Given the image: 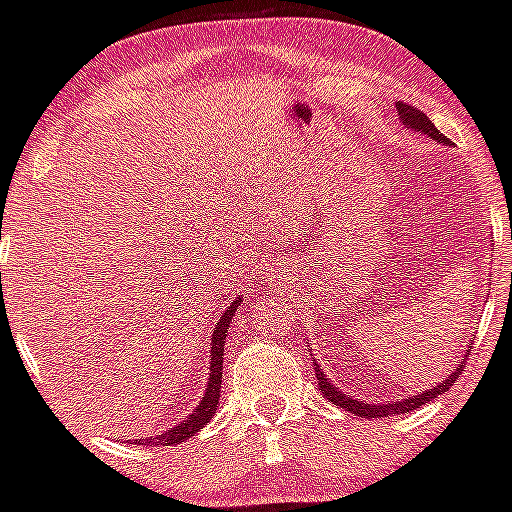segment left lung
Masks as SVG:
<instances>
[{
  "mask_svg": "<svg viewBox=\"0 0 512 512\" xmlns=\"http://www.w3.org/2000/svg\"><path fill=\"white\" fill-rule=\"evenodd\" d=\"M397 112H400V120L402 125H408L410 130H418V133L423 135H431V138L441 140V143H446V135L438 133V128L433 125L428 117L423 115L420 110H415V107H410V104L400 102L397 104ZM315 364V361H312ZM464 372V361H461L459 366H456V372H451L449 377H446V382L436 384V387H431V390L425 392H415L413 397H408V400L402 402H387V405H369V402H359V400H351L348 395H343V392H338V387H333V384L325 379V374L320 372L318 364H315V374H318V387L320 392H323L325 397H328L333 405H341V408H346L348 413L359 415V418H390V415H400V413H410V410L420 408V405H425V402L436 400L438 395H443V392H449L451 384L456 382V377Z\"/></svg>",
  "mask_w": 512,
  "mask_h": 512,
  "instance_id": "left-lung-1",
  "label": "left lung"
}]
</instances>
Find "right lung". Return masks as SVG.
<instances>
[{
	"instance_id": "1",
	"label": "right lung",
	"mask_w": 512,
	"mask_h": 512,
	"mask_svg": "<svg viewBox=\"0 0 512 512\" xmlns=\"http://www.w3.org/2000/svg\"><path fill=\"white\" fill-rule=\"evenodd\" d=\"M241 305V297L235 302H230L228 310L223 312V318H220V323L212 328V359H210V382H207V392L205 397H202V402L197 405V410H194L192 415H189L187 420H182L179 425H174L171 431H164L161 436L156 438H143V443H156V446H174V443H182L187 441L189 436H194V433L200 431V428H205L207 423L212 420V415H215L217 410V400H220V382H223V351H225V336H228V328H230V320H233V312L235 307ZM140 443V441H135Z\"/></svg>"
}]
</instances>
